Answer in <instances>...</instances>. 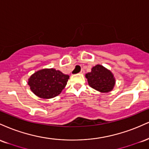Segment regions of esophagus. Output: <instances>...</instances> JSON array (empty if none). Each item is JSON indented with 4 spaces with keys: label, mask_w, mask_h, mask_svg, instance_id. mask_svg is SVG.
<instances>
[{
    "label": "esophagus",
    "mask_w": 149,
    "mask_h": 149,
    "mask_svg": "<svg viewBox=\"0 0 149 149\" xmlns=\"http://www.w3.org/2000/svg\"><path fill=\"white\" fill-rule=\"evenodd\" d=\"M84 72H85V71L84 70H81V72H80V74H84Z\"/></svg>",
    "instance_id": "esophagus-1"
}]
</instances>
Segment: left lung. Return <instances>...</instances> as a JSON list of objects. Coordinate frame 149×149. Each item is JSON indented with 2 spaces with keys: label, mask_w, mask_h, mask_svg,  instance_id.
<instances>
[{
  "label": "left lung",
  "mask_w": 149,
  "mask_h": 149,
  "mask_svg": "<svg viewBox=\"0 0 149 149\" xmlns=\"http://www.w3.org/2000/svg\"><path fill=\"white\" fill-rule=\"evenodd\" d=\"M88 85L100 93H109L113 90L116 79L113 73L101 65H96L91 72L86 74Z\"/></svg>",
  "instance_id": "1"
}]
</instances>
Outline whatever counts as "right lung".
I'll return each mask as SVG.
<instances>
[{
    "label": "right lung",
    "instance_id": "add662e5",
    "mask_svg": "<svg viewBox=\"0 0 149 149\" xmlns=\"http://www.w3.org/2000/svg\"><path fill=\"white\" fill-rule=\"evenodd\" d=\"M69 77V75L54 68H45L33 73L28 79V84L38 97L50 99L61 93Z\"/></svg>",
    "mask_w": 149,
    "mask_h": 149
}]
</instances>
